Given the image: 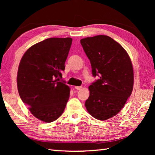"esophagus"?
Segmentation results:
<instances>
[{"mask_svg": "<svg viewBox=\"0 0 155 155\" xmlns=\"http://www.w3.org/2000/svg\"><path fill=\"white\" fill-rule=\"evenodd\" d=\"M74 88H75L77 90H81V88H83V87H82V86H80V87H74Z\"/></svg>", "mask_w": 155, "mask_h": 155, "instance_id": "esophagus-1", "label": "esophagus"}]
</instances>
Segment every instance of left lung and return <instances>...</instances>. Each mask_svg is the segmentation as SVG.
<instances>
[{"label":"left lung","instance_id":"obj_1","mask_svg":"<svg viewBox=\"0 0 155 155\" xmlns=\"http://www.w3.org/2000/svg\"><path fill=\"white\" fill-rule=\"evenodd\" d=\"M90 60L93 77H100L90 85L85 107L92 117L105 120L117 114L132 93L133 64L127 51L106 35L81 40Z\"/></svg>","mask_w":155,"mask_h":155}]
</instances>
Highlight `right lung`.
<instances>
[{
    "instance_id": "add662e5",
    "label": "right lung",
    "mask_w": 155,
    "mask_h": 155,
    "mask_svg": "<svg viewBox=\"0 0 155 155\" xmlns=\"http://www.w3.org/2000/svg\"><path fill=\"white\" fill-rule=\"evenodd\" d=\"M71 38H49L34 45L26 51L17 73L18 91L34 117L51 123L61 116L70 88L62 78Z\"/></svg>"
}]
</instances>
